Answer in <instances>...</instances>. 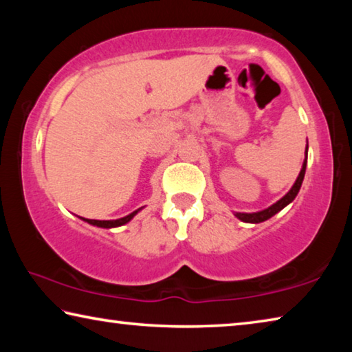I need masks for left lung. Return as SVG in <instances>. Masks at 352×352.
Returning <instances> with one entry per match:
<instances>
[{
	"instance_id": "8db88e82",
	"label": "left lung",
	"mask_w": 352,
	"mask_h": 352,
	"mask_svg": "<svg viewBox=\"0 0 352 352\" xmlns=\"http://www.w3.org/2000/svg\"><path fill=\"white\" fill-rule=\"evenodd\" d=\"M306 164H307V146H306V160H305V163H302V168L300 170V175H298L296 182L294 183V186H292V189L289 190V192L285 194L283 199H279L276 204H273L272 206L267 208V210H262V211H258V212H236V217L239 219V220H242V222L261 223V222H264V220L273 217L276 212L281 211L283 208H285L289 204H292V201L295 200L296 194L300 192L301 183H302V180H305Z\"/></svg>"
}]
</instances>
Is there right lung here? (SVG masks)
<instances>
[{
  "instance_id": "obj_1",
  "label": "right lung",
  "mask_w": 352,
  "mask_h": 352,
  "mask_svg": "<svg viewBox=\"0 0 352 352\" xmlns=\"http://www.w3.org/2000/svg\"><path fill=\"white\" fill-rule=\"evenodd\" d=\"M140 210H141V208H140ZM140 210H136L133 212H130L129 216L116 219V220H93V219H83V217H82V220H85V222H88L90 225L100 226V228H115V226H121V225H126L127 222H130V220H132L136 216V214H138Z\"/></svg>"
}]
</instances>
